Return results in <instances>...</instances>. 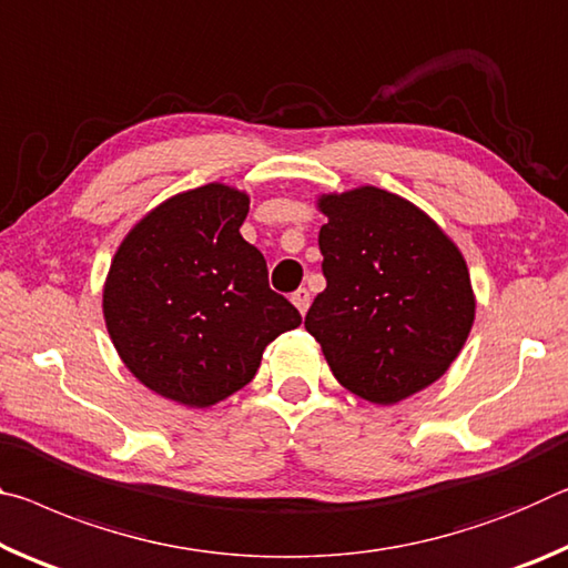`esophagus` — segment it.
Returning a JSON list of instances; mask_svg holds the SVG:
<instances>
[{
    "instance_id": "1",
    "label": "esophagus",
    "mask_w": 568,
    "mask_h": 568,
    "mask_svg": "<svg viewBox=\"0 0 568 568\" xmlns=\"http://www.w3.org/2000/svg\"><path fill=\"white\" fill-rule=\"evenodd\" d=\"M310 302H312V294L306 292V290H296V292L292 294V304L296 306V310H300L302 317L306 314V310H310Z\"/></svg>"
}]
</instances>
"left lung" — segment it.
I'll use <instances>...</instances> for the list:
<instances>
[{
  "label": "left lung",
  "instance_id": "8db88e82",
  "mask_svg": "<svg viewBox=\"0 0 568 568\" xmlns=\"http://www.w3.org/2000/svg\"><path fill=\"white\" fill-rule=\"evenodd\" d=\"M317 209L327 290L306 312L342 387L393 405L445 375L476 320L468 264L423 209L359 185L322 193Z\"/></svg>",
  "mask_w": 568,
  "mask_h": 568
}]
</instances>
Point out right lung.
<instances>
[{
  "instance_id": "obj_1",
  "label": "right lung",
  "mask_w": 568,
  "mask_h": 568,
  "mask_svg": "<svg viewBox=\"0 0 568 568\" xmlns=\"http://www.w3.org/2000/svg\"><path fill=\"white\" fill-rule=\"evenodd\" d=\"M248 193L206 183L165 199L120 241L102 317L123 365L155 395L211 407L254 379L268 342L302 324L268 290L262 251L239 234Z\"/></svg>"
}]
</instances>
